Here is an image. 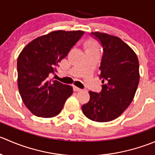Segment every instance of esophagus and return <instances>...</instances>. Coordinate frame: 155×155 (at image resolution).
Here are the masks:
<instances>
[{
	"label": "esophagus",
	"instance_id": "esophagus-1",
	"mask_svg": "<svg viewBox=\"0 0 155 155\" xmlns=\"http://www.w3.org/2000/svg\"><path fill=\"white\" fill-rule=\"evenodd\" d=\"M73 91H82V89L79 88V87H78L76 86H73Z\"/></svg>",
	"mask_w": 155,
	"mask_h": 155
}]
</instances>
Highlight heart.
<instances>
[{"label":"heart","instance_id":"1","mask_svg":"<svg viewBox=\"0 0 155 155\" xmlns=\"http://www.w3.org/2000/svg\"><path fill=\"white\" fill-rule=\"evenodd\" d=\"M84 48L86 52H97L101 51V44L97 40L89 38L85 40L83 43Z\"/></svg>","mask_w":155,"mask_h":155}]
</instances>
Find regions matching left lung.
<instances>
[{"label":"left lung","instance_id":"left-lung-1","mask_svg":"<svg viewBox=\"0 0 155 155\" xmlns=\"http://www.w3.org/2000/svg\"><path fill=\"white\" fill-rule=\"evenodd\" d=\"M91 34L104 47L99 68L104 85L101 93L89 91L90 100L82 109L89 119L107 122L119 117L134 100L140 77L139 60L135 51L119 37L99 31Z\"/></svg>","mask_w":155,"mask_h":155}]
</instances>
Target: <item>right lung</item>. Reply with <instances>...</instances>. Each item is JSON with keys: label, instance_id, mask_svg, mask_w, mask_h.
<instances>
[{"label": "right lung", "instance_id": "add662e5", "mask_svg": "<svg viewBox=\"0 0 155 155\" xmlns=\"http://www.w3.org/2000/svg\"><path fill=\"white\" fill-rule=\"evenodd\" d=\"M83 34V31H51L33 40L20 52L18 91L25 107L36 116H56L73 94V87L48 76Z\"/></svg>", "mask_w": 155, "mask_h": 155}]
</instances>
